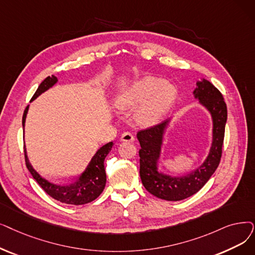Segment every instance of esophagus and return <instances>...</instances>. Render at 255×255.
Listing matches in <instances>:
<instances>
[{
    "label": "esophagus",
    "mask_w": 255,
    "mask_h": 255,
    "mask_svg": "<svg viewBox=\"0 0 255 255\" xmlns=\"http://www.w3.org/2000/svg\"><path fill=\"white\" fill-rule=\"evenodd\" d=\"M121 140L122 141H130V142H132V141H134V135L132 134V133H130V132H124V133L122 134V136H121Z\"/></svg>",
    "instance_id": "34e87169"
}]
</instances>
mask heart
Listing matches in <instances>:
<instances>
[{
	"instance_id": "b5f03b06",
	"label": "heart",
	"mask_w": 255,
	"mask_h": 255,
	"mask_svg": "<svg viewBox=\"0 0 255 255\" xmlns=\"http://www.w3.org/2000/svg\"><path fill=\"white\" fill-rule=\"evenodd\" d=\"M177 87L168 80H160L156 77H143L122 91L116 98L119 109H133L135 120L141 126L150 127L161 121L176 101Z\"/></svg>"
}]
</instances>
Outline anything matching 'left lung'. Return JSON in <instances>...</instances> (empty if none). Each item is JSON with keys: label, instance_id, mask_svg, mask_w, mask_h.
<instances>
[{"label": "left lung", "instance_id": "1", "mask_svg": "<svg viewBox=\"0 0 255 255\" xmlns=\"http://www.w3.org/2000/svg\"><path fill=\"white\" fill-rule=\"evenodd\" d=\"M193 92L210 115L213 122L212 145L204 161L190 173L172 175L160 169L161 149L164 134L171 119L137 132L139 141V175L145 189L153 196L167 201H180L200 191L220 163L227 121V107L222 94L206 79L196 83Z\"/></svg>", "mask_w": 255, "mask_h": 255}]
</instances>
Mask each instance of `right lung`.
Listing matches in <instances>:
<instances>
[{"label":"right lung","instance_id":"1","mask_svg":"<svg viewBox=\"0 0 255 255\" xmlns=\"http://www.w3.org/2000/svg\"><path fill=\"white\" fill-rule=\"evenodd\" d=\"M58 82L57 77L52 76L47 77L43 80L38 88L33 95L31 101H34L37 97L41 94L50 90L55 84ZM29 110V105L26 107L25 113L23 116V129L25 132V123L26 118ZM114 146V142L110 141L105 143L100 149L95 153L92 157L91 161L88 162L84 171L77 177L76 179L70 182H55L49 180L45 177L41 176L31 164L28 155L26 145L24 143V151H25V159L26 165L33 176V178L41 186V189L45 191L49 196L54 198L55 200L60 201L62 203L72 204V205H82L90 203L97 199L103 192L105 184H106V173L104 168V159L107 156V154L110 152Z\"/></svg>","mask_w":255,"mask_h":255}]
</instances>
